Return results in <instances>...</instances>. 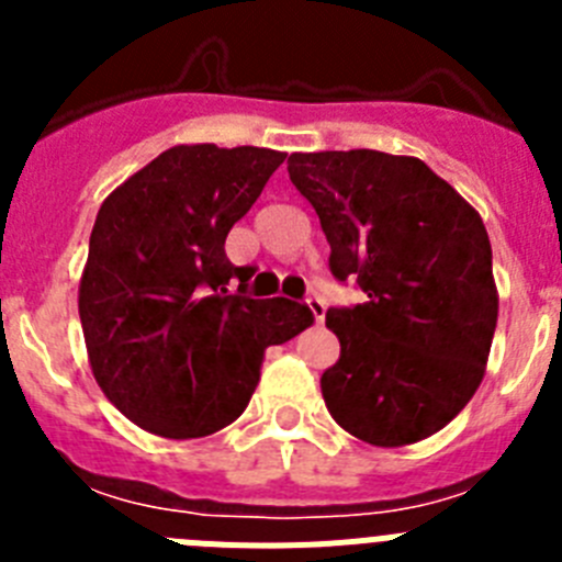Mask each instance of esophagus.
Here are the masks:
<instances>
[{
    "instance_id": "34e87169",
    "label": "esophagus",
    "mask_w": 562,
    "mask_h": 562,
    "mask_svg": "<svg viewBox=\"0 0 562 562\" xmlns=\"http://www.w3.org/2000/svg\"><path fill=\"white\" fill-rule=\"evenodd\" d=\"M306 306H310V312H312V317H315L317 324H324V317H326V304L324 301H321V297H310V301H306Z\"/></svg>"
}]
</instances>
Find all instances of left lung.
<instances>
[{
  "label": "left lung",
  "mask_w": 562,
  "mask_h": 562,
  "mask_svg": "<svg viewBox=\"0 0 562 562\" xmlns=\"http://www.w3.org/2000/svg\"><path fill=\"white\" fill-rule=\"evenodd\" d=\"M286 171L321 220L331 276L369 295L326 312L340 340L321 376L331 419L374 448L439 434L479 391L498 324L479 211L405 154L295 151Z\"/></svg>",
  "instance_id": "left-lung-1"
}]
</instances>
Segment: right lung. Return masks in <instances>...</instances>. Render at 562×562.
Returning <instances> with one entry per match:
<instances>
[{"instance_id":"right-lung-1","label":"right lung","mask_w":562,"mask_h":562,"mask_svg":"<svg viewBox=\"0 0 562 562\" xmlns=\"http://www.w3.org/2000/svg\"><path fill=\"white\" fill-rule=\"evenodd\" d=\"M284 151L182 143L114 188L98 211L78 315L98 385L137 428L200 439L245 414L265 351L312 326L310 306L247 297L231 227Z\"/></svg>"}]
</instances>
